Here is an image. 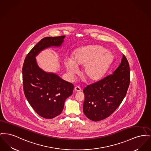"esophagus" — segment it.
Instances as JSON below:
<instances>
[{"mask_svg": "<svg viewBox=\"0 0 151 151\" xmlns=\"http://www.w3.org/2000/svg\"><path fill=\"white\" fill-rule=\"evenodd\" d=\"M75 91H76V92H80V91H81V88H80L79 87L77 86V87H75Z\"/></svg>", "mask_w": 151, "mask_h": 151, "instance_id": "34e87169", "label": "esophagus"}]
</instances>
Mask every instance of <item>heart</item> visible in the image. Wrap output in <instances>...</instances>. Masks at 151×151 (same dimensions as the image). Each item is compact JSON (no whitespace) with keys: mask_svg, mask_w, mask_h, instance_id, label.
<instances>
[{"mask_svg":"<svg viewBox=\"0 0 151 151\" xmlns=\"http://www.w3.org/2000/svg\"><path fill=\"white\" fill-rule=\"evenodd\" d=\"M112 54L99 45L81 47L76 50L71 59L64 60L65 67L71 76L78 72L77 66L84 65L83 73L89 81L100 79L108 70L112 61Z\"/></svg>","mask_w":151,"mask_h":151,"instance_id":"b5f03b06","label":"heart"}]
</instances>
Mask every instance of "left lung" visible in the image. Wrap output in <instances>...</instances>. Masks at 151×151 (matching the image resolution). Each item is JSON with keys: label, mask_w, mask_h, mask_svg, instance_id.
I'll list each match as a JSON object with an SVG mask.
<instances>
[{"label": "left lung", "mask_w": 151, "mask_h": 151, "mask_svg": "<svg viewBox=\"0 0 151 151\" xmlns=\"http://www.w3.org/2000/svg\"><path fill=\"white\" fill-rule=\"evenodd\" d=\"M129 83V65L123 55L120 65L112 74L88 85L83 89L84 115L94 122L109 117L122 102Z\"/></svg>", "instance_id": "1"}]
</instances>
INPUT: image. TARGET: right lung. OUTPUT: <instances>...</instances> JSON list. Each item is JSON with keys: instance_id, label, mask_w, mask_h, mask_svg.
<instances>
[{"instance_id": "1", "label": "right lung", "mask_w": 151, "mask_h": 151, "mask_svg": "<svg viewBox=\"0 0 151 151\" xmlns=\"http://www.w3.org/2000/svg\"><path fill=\"white\" fill-rule=\"evenodd\" d=\"M65 36L45 37L27 54L23 65L25 96L36 112L45 119H53L62 112L66 99L72 94L73 85L57 74L46 72L37 65V56L51 47H60Z\"/></svg>"}]
</instances>
